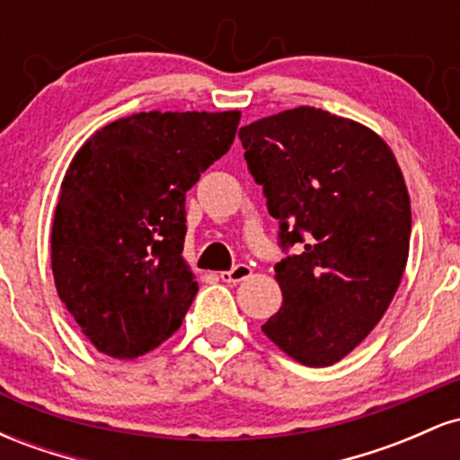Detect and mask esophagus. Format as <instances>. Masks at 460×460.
Returning <instances> with one entry per match:
<instances>
[{"label":"esophagus","mask_w":460,"mask_h":460,"mask_svg":"<svg viewBox=\"0 0 460 460\" xmlns=\"http://www.w3.org/2000/svg\"><path fill=\"white\" fill-rule=\"evenodd\" d=\"M251 274H252V270L246 266V263H237V266L231 268V270L220 272V279H223L225 283H240V281H244V279L251 277Z\"/></svg>","instance_id":"esophagus-1"}]
</instances>
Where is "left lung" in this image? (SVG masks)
Masks as SVG:
<instances>
[{
	"label": "left lung",
	"mask_w": 460,
	"mask_h": 460,
	"mask_svg": "<svg viewBox=\"0 0 460 460\" xmlns=\"http://www.w3.org/2000/svg\"><path fill=\"white\" fill-rule=\"evenodd\" d=\"M244 160L279 220L283 305L261 331L285 355L326 367L378 324L402 279L411 200L381 136L320 108L285 110L240 129Z\"/></svg>",
	"instance_id": "1"
}]
</instances>
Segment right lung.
I'll return each instance as SVG.
<instances>
[{
  "instance_id": "1",
  "label": "right lung",
  "mask_w": 460,
  "mask_h": 460,
  "mask_svg": "<svg viewBox=\"0 0 460 460\" xmlns=\"http://www.w3.org/2000/svg\"><path fill=\"white\" fill-rule=\"evenodd\" d=\"M240 112H140L84 142L51 226L58 296L91 344L136 358L181 326L199 292L186 192L234 145Z\"/></svg>"
}]
</instances>
